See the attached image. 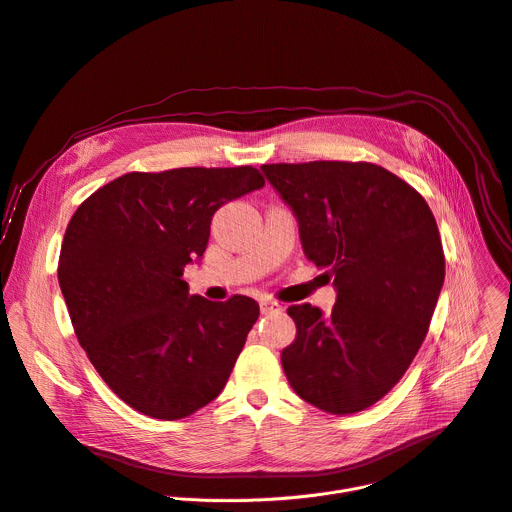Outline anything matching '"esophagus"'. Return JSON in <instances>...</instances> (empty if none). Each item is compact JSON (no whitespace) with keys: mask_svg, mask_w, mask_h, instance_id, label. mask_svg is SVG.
Returning <instances> with one entry per match:
<instances>
[{"mask_svg":"<svg viewBox=\"0 0 512 512\" xmlns=\"http://www.w3.org/2000/svg\"><path fill=\"white\" fill-rule=\"evenodd\" d=\"M259 306H261V312H282L284 310L282 304H277L273 300H261Z\"/></svg>","mask_w":512,"mask_h":512,"instance_id":"obj_1","label":"esophagus"}]
</instances>
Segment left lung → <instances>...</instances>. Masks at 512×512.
Masks as SVG:
<instances>
[{
    "label": "left lung",
    "instance_id": "1",
    "mask_svg": "<svg viewBox=\"0 0 512 512\" xmlns=\"http://www.w3.org/2000/svg\"><path fill=\"white\" fill-rule=\"evenodd\" d=\"M294 210L304 253L335 277L331 314L294 304L282 351L294 392L329 414L382 400L421 349L445 280L435 216L412 185L365 161L261 165Z\"/></svg>",
    "mask_w": 512,
    "mask_h": 512
}]
</instances>
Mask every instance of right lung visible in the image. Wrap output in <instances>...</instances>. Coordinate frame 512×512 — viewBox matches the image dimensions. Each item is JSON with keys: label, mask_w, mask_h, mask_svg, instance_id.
Returning <instances> with one entry per match:
<instances>
[{"label": "right lung", "mask_w": 512, "mask_h": 512, "mask_svg": "<svg viewBox=\"0 0 512 512\" xmlns=\"http://www.w3.org/2000/svg\"><path fill=\"white\" fill-rule=\"evenodd\" d=\"M263 185L251 165L132 171L71 216L59 286L79 345L130 408L177 421L226 386L259 304L190 296L181 275L204 255L214 212Z\"/></svg>", "instance_id": "obj_1"}]
</instances>
